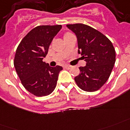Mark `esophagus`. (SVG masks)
I'll list each match as a JSON object with an SVG mask.
<instances>
[{"mask_svg": "<svg viewBox=\"0 0 130 130\" xmlns=\"http://www.w3.org/2000/svg\"><path fill=\"white\" fill-rule=\"evenodd\" d=\"M64 68H65V69H67V70H69V69L71 68V66H68V65H66V66H64Z\"/></svg>", "mask_w": 130, "mask_h": 130, "instance_id": "34e87169", "label": "esophagus"}]
</instances>
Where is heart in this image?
Listing matches in <instances>:
<instances>
[{"label": "heart", "mask_w": 130, "mask_h": 130, "mask_svg": "<svg viewBox=\"0 0 130 130\" xmlns=\"http://www.w3.org/2000/svg\"><path fill=\"white\" fill-rule=\"evenodd\" d=\"M72 33L69 32H65L64 34V39H66V38H67L68 37H69V36H70V35H72Z\"/></svg>", "instance_id": "heart-1"}]
</instances>
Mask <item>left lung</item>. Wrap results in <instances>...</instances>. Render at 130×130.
Here are the masks:
<instances>
[{
  "label": "left lung",
  "instance_id": "obj_1",
  "mask_svg": "<svg viewBox=\"0 0 130 130\" xmlns=\"http://www.w3.org/2000/svg\"><path fill=\"white\" fill-rule=\"evenodd\" d=\"M66 26L76 35L78 53L86 61L79 67L80 74L74 78L83 91H95L108 80L115 63V50L111 41L102 33L83 24H68Z\"/></svg>",
  "mask_w": 130,
  "mask_h": 130
}]
</instances>
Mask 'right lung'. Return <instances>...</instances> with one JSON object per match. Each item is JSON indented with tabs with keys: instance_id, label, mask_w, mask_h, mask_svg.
Returning <instances> with one entry per match:
<instances>
[{
	"instance_id": "obj_1",
	"label": "right lung",
	"mask_w": 130,
	"mask_h": 130,
	"mask_svg": "<svg viewBox=\"0 0 130 130\" xmlns=\"http://www.w3.org/2000/svg\"><path fill=\"white\" fill-rule=\"evenodd\" d=\"M61 28V25L35 27L24 37L16 49L13 64L21 83L38 97L54 91L62 70V66L50 67L43 61L51 41Z\"/></svg>"
}]
</instances>
